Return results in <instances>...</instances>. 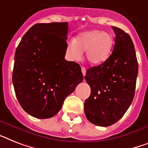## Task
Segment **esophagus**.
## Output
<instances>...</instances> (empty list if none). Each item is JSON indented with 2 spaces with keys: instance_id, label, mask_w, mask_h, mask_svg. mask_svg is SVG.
<instances>
[{
  "instance_id": "esophagus-1",
  "label": "esophagus",
  "mask_w": 148,
  "mask_h": 148,
  "mask_svg": "<svg viewBox=\"0 0 148 148\" xmlns=\"http://www.w3.org/2000/svg\"><path fill=\"white\" fill-rule=\"evenodd\" d=\"M81 71H82V74L84 76L86 75V68L84 67H81Z\"/></svg>"
}]
</instances>
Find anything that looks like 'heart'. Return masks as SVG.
<instances>
[{
  "instance_id": "heart-1",
  "label": "heart",
  "mask_w": 148,
  "mask_h": 148,
  "mask_svg": "<svg viewBox=\"0 0 148 148\" xmlns=\"http://www.w3.org/2000/svg\"><path fill=\"white\" fill-rule=\"evenodd\" d=\"M114 39L110 32L98 29L81 32L74 41L68 42L67 54L71 60L78 61L86 51V60L91 65H99L111 55Z\"/></svg>"
}]
</instances>
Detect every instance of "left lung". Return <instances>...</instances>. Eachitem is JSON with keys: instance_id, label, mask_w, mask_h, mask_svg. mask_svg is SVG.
Instances as JSON below:
<instances>
[{"instance_id": "obj_1", "label": "left lung", "mask_w": 148, "mask_h": 148, "mask_svg": "<svg viewBox=\"0 0 148 148\" xmlns=\"http://www.w3.org/2000/svg\"><path fill=\"white\" fill-rule=\"evenodd\" d=\"M116 34L112 53L105 62L87 69L84 77L91 89L84 103L86 119L106 127L124 116L134 99L138 64L128 33L112 26Z\"/></svg>"}]
</instances>
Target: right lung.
I'll return each instance as SVG.
<instances>
[{"mask_svg": "<svg viewBox=\"0 0 148 148\" xmlns=\"http://www.w3.org/2000/svg\"><path fill=\"white\" fill-rule=\"evenodd\" d=\"M68 32L67 22L35 24L16 50V96L23 109L37 119L55 116L84 80L80 65L64 59Z\"/></svg>", "mask_w": 148, "mask_h": 148, "instance_id": "right-lung-1", "label": "right lung"}]
</instances>
